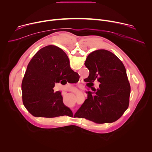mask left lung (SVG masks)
I'll list each match as a JSON object with an SVG mask.
<instances>
[{
	"label": "left lung",
	"instance_id": "obj_1",
	"mask_svg": "<svg viewBox=\"0 0 152 152\" xmlns=\"http://www.w3.org/2000/svg\"><path fill=\"white\" fill-rule=\"evenodd\" d=\"M85 66L90 71L86 82L94 92H87V99L76 113L77 117L98 124L115 121L127 109L131 94L123 62L112 52L100 49L87 56ZM96 80L101 83L97 90L92 87Z\"/></svg>",
	"mask_w": 152,
	"mask_h": 152
}]
</instances>
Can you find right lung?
Listing matches in <instances>:
<instances>
[{"mask_svg":"<svg viewBox=\"0 0 152 152\" xmlns=\"http://www.w3.org/2000/svg\"><path fill=\"white\" fill-rule=\"evenodd\" d=\"M76 74L61 49L55 46L41 49L28 64L21 83L23 103L27 110L35 117L72 115L71 110L63 103L61 92H54L53 87L55 83L64 78L72 82Z\"/></svg>","mask_w":152,"mask_h":152,"instance_id":"add662e5","label":"right lung"}]
</instances>
